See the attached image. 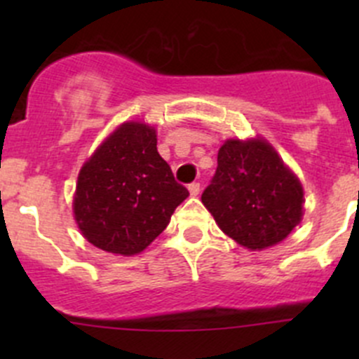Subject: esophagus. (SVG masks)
Returning a JSON list of instances; mask_svg holds the SVG:
<instances>
[{
    "instance_id": "34e87169",
    "label": "esophagus",
    "mask_w": 359,
    "mask_h": 359,
    "mask_svg": "<svg viewBox=\"0 0 359 359\" xmlns=\"http://www.w3.org/2000/svg\"><path fill=\"white\" fill-rule=\"evenodd\" d=\"M189 193H191V196H198V194H200V184L198 182L189 184Z\"/></svg>"
}]
</instances>
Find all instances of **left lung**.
Instances as JSON below:
<instances>
[{
  "label": "left lung",
  "instance_id": "left-lung-1",
  "mask_svg": "<svg viewBox=\"0 0 359 359\" xmlns=\"http://www.w3.org/2000/svg\"><path fill=\"white\" fill-rule=\"evenodd\" d=\"M201 201L227 236L245 248L264 250L300 222L304 189L269 142L229 139L219 149Z\"/></svg>",
  "mask_w": 359,
  "mask_h": 359
}]
</instances>
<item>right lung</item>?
I'll return each instance as SVG.
<instances>
[{
	"mask_svg": "<svg viewBox=\"0 0 359 359\" xmlns=\"http://www.w3.org/2000/svg\"><path fill=\"white\" fill-rule=\"evenodd\" d=\"M156 142L154 126L123 123L83 165L72 210L93 247L126 257L140 253L189 196Z\"/></svg>",
	"mask_w": 359,
	"mask_h": 359,
	"instance_id": "add662e5",
	"label": "right lung"
}]
</instances>
